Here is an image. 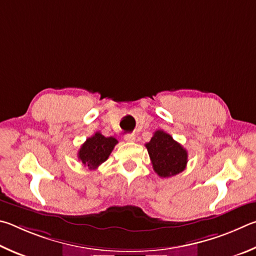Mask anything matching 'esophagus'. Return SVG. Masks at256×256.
<instances>
[{
    "label": "esophagus",
    "instance_id": "obj_1",
    "mask_svg": "<svg viewBox=\"0 0 256 256\" xmlns=\"http://www.w3.org/2000/svg\"><path fill=\"white\" fill-rule=\"evenodd\" d=\"M124 140L126 142H132L136 140V136L134 135V134H128V135H124Z\"/></svg>",
    "mask_w": 256,
    "mask_h": 256
}]
</instances>
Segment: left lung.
<instances>
[{"label": "left lung", "mask_w": 256, "mask_h": 256, "mask_svg": "<svg viewBox=\"0 0 256 256\" xmlns=\"http://www.w3.org/2000/svg\"><path fill=\"white\" fill-rule=\"evenodd\" d=\"M148 150L155 173L160 178H170L184 171L188 163V152L163 130L154 132L150 142L145 145Z\"/></svg>", "instance_id": "obj_1"}]
</instances>
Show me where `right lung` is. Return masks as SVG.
Here are the masks:
<instances>
[{"mask_svg": "<svg viewBox=\"0 0 256 256\" xmlns=\"http://www.w3.org/2000/svg\"><path fill=\"white\" fill-rule=\"evenodd\" d=\"M118 140L114 137H104L98 132L80 146L78 158L85 168L96 170L108 160Z\"/></svg>", "mask_w": 256, "mask_h": 256, "instance_id": "1", "label": "right lung"}]
</instances>
